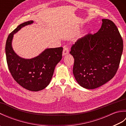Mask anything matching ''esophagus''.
<instances>
[{"mask_svg": "<svg viewBox=\"0 0 126 126\" xmlns=\"http://www.w3.org/2000/svg\"><path fill=\"white\" fill-rule=\"evenodd\" d=\"M69 48L67 47H65L63 49V55H65L66 54H68V53H69Z\"/></svg>", "mask_w": 126, "mask_h": 126, "instance_id": "obj_1", "label": "esophagus"}]
</instances>
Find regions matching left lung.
<instances>
[{
    "instance_id": "8db88e82",
    "label": "left lung",
    "mask_w": 126,
    "mask_h": 126,
    "mask_svg": "<svg viewBox=\"0 0 126 126\" xmlns=\"http://www.w3.org/2000/svg\"><path fill=\"white\" fill-rule=\"evenodd\" d=\"M97 32L88 33L72 45L73 74L77 82L88 89L110 81L118 70L123 51V39L111 20L103 19Z\"/></svg>"
}]
</instances>
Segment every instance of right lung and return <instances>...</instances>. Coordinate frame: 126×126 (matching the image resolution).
Here are the masks:
<instances>
[{
  "mask_svg": "<svg viewBox=\"0 0 126 126\" xmlns=\"http://www.w3.org/2000/svg\"><path fill=\"white\" fill-rule=\"evenodd\" d=\"M32 23L33 21L30 20L21 24L9 34L5 52L8 68L15 81L26 89L37 92L49 85L55 66L62 57L63 47L47 49L37 57L30 60L16 55L11 45L13 34L22 27Z\"/></svg>",
  "mask_w": 126,
  "mask_h": 126,
  "instance_id": "add662e5",
  "label": "right lung"
}]
</instances>
